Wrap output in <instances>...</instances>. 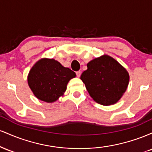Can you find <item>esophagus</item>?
<instances>
[{"mask_svg": "<svg viewBox=\"0 0 152 152\" xmlns=\"http://www.w3.org/2000/svg\"><path fill=\"white\" fill-rule=\"evenodd\" d=\"M76 76H77V77H80V76H81V71H76Z\"/></svg>", "mask_w": 152, "mask_h": 152, "instance_id": "esophagus-1", "label": "esophagus"}]
</instances>
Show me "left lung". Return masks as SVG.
<instances>
[{"label":"left lung","instance_id":"8db88e82","mask_svg":"<svg viewBox=\"0 0 152 152\" xmlns=\"http://www.w3.org/2000/svg\"><path fill=\"white\" fill-rule=\"evenodd\" d=\"M81 81L96 102L104 106L115 104L121 99L129 83V74L124 66L108 55L87 64Z\"/></svg>","mask_w":152,"mask_h":152}]
</instances>
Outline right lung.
<instances>
[{
    "mask_svg": "<svg viewBox=\"0 0 152 152\" xmlns=\"http://www.w3.org/2000/svg\"><path fill=\"white\" fill-rule=\"evenodd\" d=\"M76 74L53 58H43L33 66L28 75V84L35 96L47 103L56 102L63 96Z\"/></svg>",
    "mask_w": 152,
    "mask_h": 152,
    "instance_id": "right-lung-1",
    "label": "right lung"
}]
</instances>
